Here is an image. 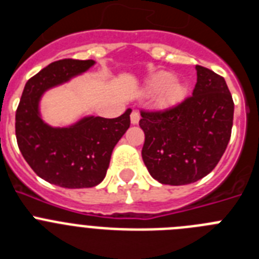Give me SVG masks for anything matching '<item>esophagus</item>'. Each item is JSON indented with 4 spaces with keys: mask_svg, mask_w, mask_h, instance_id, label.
<instances>
[{
    "mask_svg": "<svg viewBox=\"0 0 259 259\" xmlns=\"http://www.w3.org/2000/svg\"><path fill=\"white\" fill-rule=\"evenodd\" d=\"M140 120V114L137 113V111H132L131 113V123L132 124H137Z\"/></svg>",
    "mask_w": 259,
    "mask_h": 259,
    "instance_id": "1",
    "label": "esophagus"
}]
</instances>
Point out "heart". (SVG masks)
Wrapping results in <instances>:
<instances>
[{
    "label": "heart",
    "instance_id": "b5f03b06",
    "mask_svg": "<svg viewBox=\"0 0 259 259\" xmlns=\"http://www.w3.org/2000/svg\"><path fill=\"white\" fill-rule=\"evenodd\" d=\"M149 89L152 92L161 91V101L163 104H175L180 101L185 95V88L174 80L170 72H159L149 81Z\"/></svg>",
    "mask_w": 259,
    "mask_h": 259
}]
</instances>
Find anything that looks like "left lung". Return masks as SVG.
Masks as SVG:
<instances>
[{"label": "left lung", "mask_w": 259, "mask_h": 259, "mask_svg": "<svg viewBox=\"0 0 259 259\" xmlns=\"http://www.w3.org/2000/svg\"><path fill=\"white\" fill-rule=\"evenodd\" d=\"M196 71L191 97L163 111H141L143 161L162 184L202 179L218 164L230 141L233 100L226 80L202 66Z\"/></svg>", "instance_id": "obj_1"}]
</instances>
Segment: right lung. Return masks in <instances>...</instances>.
<instances>
[{
    "mask_svg": "<svg viewBox=\"0 0 259 259\" xmlns=\"http://www.w3.org/2000/svg\"><path fill=\"white\" fill-rule=\"evenodd\" d=\"M92 59H61L27 81L15 114L19 150L41 179L62 188H92L104 180L114 146L130 128L132 110L118 118L84 116L68 127H52L40 115V98L48 89L83 74Z\"/></svg>",
    "mask_w": 259,
    "mask_h": 259,
    "instance_id": "obj_1",
    "label": "right lung"
}]
</instances>
